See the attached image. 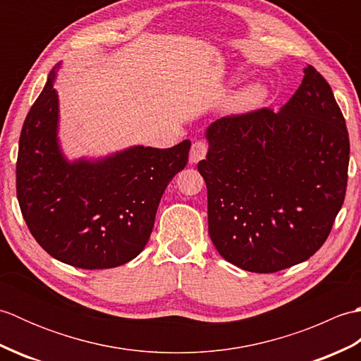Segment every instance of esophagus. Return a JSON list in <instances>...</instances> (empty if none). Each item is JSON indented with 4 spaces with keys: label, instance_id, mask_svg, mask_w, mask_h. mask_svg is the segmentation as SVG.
I'll list each match as a JSON object with an SVG mask.
<instances>
[{
    "label": "esophagus",
    "instance_id": "34e87169",
    "mask_svg": "<svg viewBox=\"0 0 361 361\" xmlns=\"http://www.w3.org/2000/svg\"><path fill=\"white\" fill-rule=\"evenodd\" d=\"M208 149H209V145L206 141H203V140L195 141L192 144V147H190V155H189L190 163L195 164L200 159H203L206 157V153H208Z\"/></svg>",
    "mask_w": 361,
    "mask_h": 361
}]
</instances>
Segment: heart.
<instances>
[{"instance_id":"b5f03b06","label":"heart","mask_w":361,"mask_h":361,"mask_svg":"<svg viewBox=\"0 0 361 361\" xmlns=\"http://www.w3.org/2000/svg\"><path fill=\"white\" fill-rule=\"evenodd\" d=\"M265 88L262 85H250L240 90L233 99V109L237 111H248L255 109L265 97Z\"/></svg>"}]
</instances>
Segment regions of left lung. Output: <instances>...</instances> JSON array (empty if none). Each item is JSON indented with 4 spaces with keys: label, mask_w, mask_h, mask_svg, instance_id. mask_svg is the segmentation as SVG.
Instances as JSON below:
<instances>
[{
    "label": "left lung",
    "mask_w": 361,
    "mask_h": 361,
    "mask_svg": "<svg viewBox=\"0 0 361 361\" xmlns=\"http://www.w3.org/2000/svg\"><path fill=\"white\" fill-rule=\"evenodd\" d=\"M198 163L220 256L274 273L304 262L332 231L348 188L349 135L332 88L313 66L279 113L259 109L206 130Z\"/></svg>",
    "instance_id": "obj_1"
}]
</instances>
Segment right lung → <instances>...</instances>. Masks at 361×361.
<instances>
[{"label": "right lung", "mask_w": 361, "mask_h": 361, "mask_svg": "<svg viewBox=\"0 0 361 361\" xmlns=\"http://www.w3.org/2000/svg\"><path fill=\"white\" fill-rule=\"evenodd\" d=\"M54 73L21 128L17 198L30 234L54 259L85 270L127 264L144 250L161 197L186 167L190 141L130 147L68 163L57 142Z\"/></svg>", "instance_id": "obj_1"}]
</instances>
